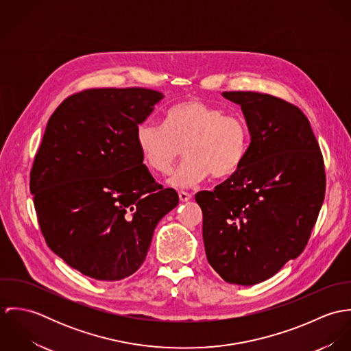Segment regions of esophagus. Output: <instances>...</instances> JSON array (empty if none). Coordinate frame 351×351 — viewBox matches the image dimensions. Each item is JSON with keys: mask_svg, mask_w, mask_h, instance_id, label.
Listing matches in <instances>:
<instances>
[{"mask_svg": "<svg viewBox=\"0 0 351 351\" xmlns=\"http://www.w3.org/2000/svg\"><path fill=\"white\" fill-rule=\"evenodd\" d=\"M178 197H180V201L186 202V201H189L192 199V195H191V193H186V192H180V193H178Z\"/></svg>", "mask_w": 351, "mask_h": 351, "instance_id": "34e87169", "label": "esophagus"}]
</instances>
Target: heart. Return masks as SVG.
Masks as SVG:
<instances>
[{
	"label": "heart",
	"mask_w": 351,
	"mask_h": 351,
	"mask_svg": "<svg viewBox=\"0 0 351 351\" xmlns=\"http://www.w3.org/2000/svg\"><path fill=\"white\" fill-rule=\"evenodd\" d=\"M136 145L156 174H169L184 147L186 158L170 178L176 188H192L209 176L228 178L243 165L250 130L238 114H226L200 99L182 101L165 116V127L151 120L136 127Z\"/></svg>",
	"instance_id": "obj_1"
}]
</instances>
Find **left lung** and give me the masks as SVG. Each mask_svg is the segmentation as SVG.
<instances>
[{
	"label": "left lung",
	"instance_id": "obj_1",
	"mask_svg": "<svg viewBox=\"0 0 351 351\" xmlns=\"http://www.w3.org/2000/svg\"><path fill=\"white\" fill-rule=\"evenodd\" d=\"M223 96L242 106L250 146L235 174L195 199L209 265L224 281L247 287L305 249L324 200L326 170L299 106L255 92Z\"/></svg>",
	"mask_w": 351,
	"mask_h": 351
}]
</instances>
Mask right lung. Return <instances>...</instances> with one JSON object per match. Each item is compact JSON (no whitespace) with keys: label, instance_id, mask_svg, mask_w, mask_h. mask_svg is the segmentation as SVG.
Listing matches in <instances>:
<instances>
[{"label":"right lung","instance_id":"right-lung-1","mask_svg":"<svg viewBox=\"0 0 351 351\" xmlns=\"http://www.w3.org/2000/svg\"><path fill=\"white\" fill-rule=\"evenodd\" d=\"M162 99L145 88L85 89L47 123L29 173L39 227L51 250L90 278L134 274L158 221L178 204L136 145V127Z\"/></svg>","mask_w":351,"mask_h":351}]
</instances>
